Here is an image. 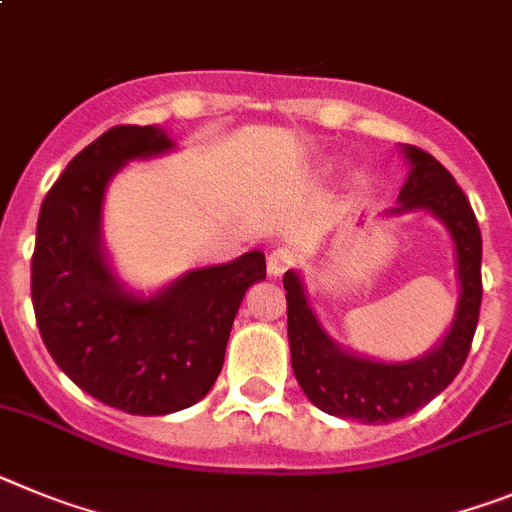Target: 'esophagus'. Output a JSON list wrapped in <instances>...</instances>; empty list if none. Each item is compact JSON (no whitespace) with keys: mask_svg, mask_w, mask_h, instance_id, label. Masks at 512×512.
Segmentation results:
<instances>
[{"mask_svg":"<svg viewBox=\"0 0 512 512\" xmlns=\"http://www.w3.org/2000/svg\"><path fill=\"white\" fill-rule=\"evenodd\" d=\"M296 260H299V252L293 250V247H278V250H273L268 255V273L278 278V275L286 273L288 268H293Z\"/></svg>","mask_w":512,"mask_h":512,"instance_id":"34e87169","label":"esophagus"}]
</instances>
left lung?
Instances as JSON below:
<instances>
[{
    "instance_id": "obj_1",
    "label": "left lung",
    "mask_w": 512,
    "mask_h": 512,
    "mask_svg": "<svg viewBox=\"0 0 512 512\" xmlns=\"http://www.w3.org/2000/svg\"><path fill=\"white\" fill-rule=\"evenodd\" d=\"M402 154L410 175L399 190L397 206L386 216L425 211L441 221L453 239L459 301L441 342L412 361H379L342 348L311 309L301 275L296 270L283 275L296 381L322 412L366 425L412 415L456 379L469 355L482 304V234L464 190L428 151L404 144Z\"/></svg>"
}]
</instances>
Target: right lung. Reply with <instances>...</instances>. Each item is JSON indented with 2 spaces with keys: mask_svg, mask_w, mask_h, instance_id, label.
<instances>
[{
  "mask_svg": "<svg viewBox=\"0 0 512 512\" xmlns=\"http://www.w3.org/2000/svg\"><path fill=\"white\" fill-rule=\"evenodd\" d=\"M159 126H115L66 164L38 216L33 309L43 342L79 389L128 415H170L206 397L265 255L182 273L154 293L126 286L102 237L108 185L128 162L170 154Z\"/></svg>",
  "mask_w": 512,
  "mask_h": 512,
  "instance_id": "right-lung-1",
  "label": "right lung"
}]
</instances>
